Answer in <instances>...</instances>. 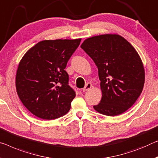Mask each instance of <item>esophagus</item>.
Returning a JSON list of instances; mask_svg holds the SVG:
<instances>
[{
  "mask_svg": "<svg viewBox=\"0 0 158 158\" xmlns=\"http://www.w3.org/2000/svg\"><path fill=\"white\" fill-rule=\"evenodd\" d=\"M92 86H93L92 84H91V83H89V82H88V83H87L85 85V86L84 87L83 91H86L89 90V89H91V87H92Z\"/></svg>",
  "mask_w": 158,
  "mask_h": 158,
  "instance_id": "esophagus-1",
  "label": "esophagus"
}]
</instances>
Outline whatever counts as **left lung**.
I'll return each mask as SVG.
<instances>
[{
    "label": "left lung",
    "mask_w": 158,
    "mask_h": 158,
    "mask_svg": "<svg viewBox=\"0 0 158 158\" xmlns=\"http://www.w3.org/2000/svg\"><path fill=\"white\" fill-rule=\"evenodd\" d=\"M81 48L98 69L102 97L94 109L109 116L126 112L137 101L145 83L144 67L137 51L117 34L89 37Z\"/></svg>",
    "instance_id": "left-lung-1"
}]
</instances>
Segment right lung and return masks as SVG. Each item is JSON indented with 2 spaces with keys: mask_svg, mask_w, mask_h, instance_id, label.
<instances>
[{
  "mask_svg": "<svg viewBox=\"0 0 158 158\" xmlns=\"http://www.w3.org/2000/svg\"><path fill=\"white\" fill-rule=\"evenodd\" d=\"M81 38L42 40L28 49L18 64L15 77L18 95L35 116L52 120L64 116L76 94L64 69Z\"/></svg>",
  "mask_w": 158,
  "mask_h": 158,
  "instance_id": "right-lung-1",
  "label": "right lung"
}]
</instances>
